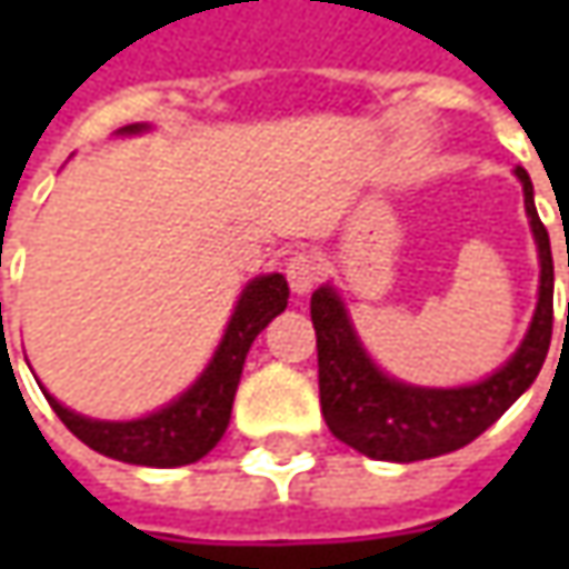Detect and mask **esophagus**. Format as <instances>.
<instances>
[{
  "label": "esophagus",
  "mask_w": 569,
  "mask_h": 569,
  "mask_svg": "<svg viewBox=\"0 0 569 569\" xmlns=\"http://www.w3.org/2000/svg\"><path fill=\"white\" fill-rule=\"evenodd\" d=\"M322 272H326V266H322L317 252H295L288 259V284H291V291L297 297L310 295L319 284Z\"/></svg>",
  "instance_id": "1"
}]
</instances>
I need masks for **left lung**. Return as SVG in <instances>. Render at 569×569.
<instances>
[{
  "mask_svg": "<svg viewBox=\"0 0 569 569\" xmlns=\"http://www.w3.org/2000/svg\"><path fill=\"white\" fill-rule=\"evenodd\" d=\"M513 173L522 183L526 214L538 247V300L526 339L485 380L443 389L389 377L367 355L339 288L322 284L313 291L310 317L317 329L319 405L341 443L380 462L433 459L481 437L536 382L555 326V262L548 230L536 211L532 180L522 167Z\"/></svg>",
  "mask_w": 569,
  "mask_h": 569,
  "instance_id": "left-lung-1",
  "label": "left lung"
}]
</instances>
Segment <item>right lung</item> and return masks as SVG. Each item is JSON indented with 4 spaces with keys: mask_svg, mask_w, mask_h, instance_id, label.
<instances>
[{
    "mask_svg": "<svg viewBox=\"0 0 569 569\" xmlns=\"http://www.w3.org/2000/svg\"><path fill=\"white\" fill-rule=\"evenodd\" d=\"M148 129H151L148 122H132L122 126L117 136H142ZM288 295H291L288 281L278 272L256 274L252 281H247L206 370L196 377L187 392H180L177 399H170L144 418H132V421L88 418L66 408L43 386L40 389L47 402L53 405L59 421L100 456L120 459L129 466H151V469H177L199 462L224 437L250 345L278 313H284Z\"/></svg>",
    "mask_w": 569,
    "mask_h": 569,
    "instance_id": "right-lung-1",
    "label": "right lung"
}]
</instances>
